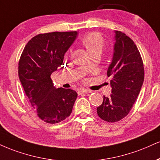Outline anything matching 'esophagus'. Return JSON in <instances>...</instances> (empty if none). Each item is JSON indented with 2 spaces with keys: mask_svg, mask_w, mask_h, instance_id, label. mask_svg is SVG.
I'll list each match as a JSON object with an SVG mask.
<instances>
[{
  "mask_svg": "<svg viewBox=\"0 0 160 160\" xmlns=\"http://www.w3.org/2000/svg\"><path fill=\"white\" fill-rule=\"evenodd\" d=\"M90 92L89 90H86V89H83V88H82V89H80V91L78 92V94L79 95H85V94H88V93H90Z\"/></svg>",
  "mask_w": 160,
  "mask_h": 160,
  "instance_id": "obj_1",
  "label": "esophagus"
}]
</instances>
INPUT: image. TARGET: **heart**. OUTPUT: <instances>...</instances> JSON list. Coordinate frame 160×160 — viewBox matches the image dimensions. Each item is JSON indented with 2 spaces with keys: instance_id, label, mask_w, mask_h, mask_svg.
<instances>
[{
  "instance_id": "heart-1",
  "label": "heart",
  "mask_w": 160,
  "mask_h": 160,
  "mask_svg": "<svg viewBox=\"0 0 160 160\" xmlns=\"http://www.w3.org/2000/svg\"><path fill=\"white\" fill-rule=\"evenodd\" d=\"M82 43L88 51L95 49H102L103 45V38L97 33H89L84 37Z\"/></svg>"
}]
</instances>
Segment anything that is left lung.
<instances>
[{"instance_id":"8db88e82","label":"left lung","mask_w":160,"mask_h":160,"mask_svg":"<svg viewBox=\"0 0 160 160\" xmlns=\"http://www.w3.org/2000/svg\"><path fill=\"white\" fill-rule=\"evenodd\" d=\"M112 59L107 70L112 76V94L103 96L97 107L98 116L108 122H116L128 115L144 82V65L134 42L124 32L115 30Z\"/></svg>"}]
</instances>
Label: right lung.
I'll return each mask as SVG.
<instances>
[{
  "label": "right lung",
  "instance_id": "obj_1",
  "mask_svg": "<svg viewBox=\"0 0 160 160\" xmlns=\"http://www.w3.org/2000/svg\"><path fill=\"white\" fill-rule=\"evenodd\" d=\"M78 32L38 34L28 42L18 63V77L25 94L42 121L56 124L72 112L78 93L71 88H56L51 75L63 68L65 53Z\"/></svg>",
  "mask_w": 160,
  "mask_h": 160
}]
</instances>
